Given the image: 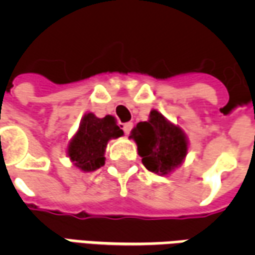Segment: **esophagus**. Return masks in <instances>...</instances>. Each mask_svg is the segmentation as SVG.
Segmentation results:
<instances>
[{"label": "esophagus", "instance_id": "esophagus-1", "mask_svg": "<svg viewBox=\"0 0 255 255\" xmlns=\"http://www.w3.org/2000/svg\"><path fill=\"white\" fill-rule=\"evenodd\" d=\"M132 127H133L132 123H126V124H123V131H124V133H126V135H129V132H131Z\"/></svg>", "mask_w": 255, "mask_h": 255}]
</instances>
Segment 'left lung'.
Here are the masks:
<instances>
[{
  "instance_id": "1",
  "label": "left lung",
  "mask_w": 255,
  "mask_h": 255,
  "mask_svg": "<svg viewBox=\"0 0 255 255\" xmlns=\"http://www.w3.org/2000/svg\"><path fill=\"white\" fill-rule=\"evenodd\" d=\"M131 138L138 144V153L146 169L158 175H168L187 154L186 135L157 111L150 112L147 122L136 124Z\"/></svg>"
}]
</instances>
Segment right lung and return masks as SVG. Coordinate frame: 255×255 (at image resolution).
I'll use <instances>...</instances> for the list:
<instances>
[{"label": "right lung", "mask_w": 255, "mask_h": 255, "mask_svg": "<svg viewBox=\"0 0 255 255\" xmlns=\"http://www.w3.org/2000/svg\"><path fill=\"white\" fill-rule=\"evenodd\" d=\"M123 133L113 116L108 115L98 119L93 113H87L80 122L78 132L68 144V155L79 169L95 171L105 164L104 154L108 142L120 138Z\"/></svg>", "instance_id": "add662e5"}]
</instances>
